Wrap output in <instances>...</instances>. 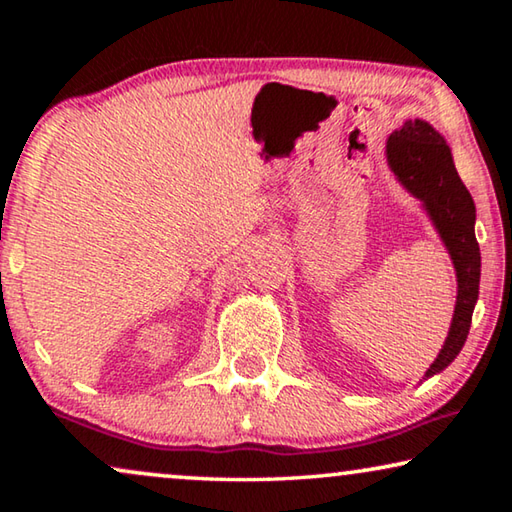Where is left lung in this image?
I'll use <instances>...</instances> for the list:
<instances>
[{
    "instance_id": "obj_1",
    "label": "left lung",
    "mask_w": 512,
    "mask_h": 512,
    "mask_svg": "<svg viewBox=\"0 0 512 512\" xmlns=\"http://www.w3.org/2000/svg\"><path fill=\"white\" fill-rule=\"evenodd\" d=\"M386 162L397 183L422 203L443 241L456 271V307L443 350L424 372L429 379L443 372L463 350L470 334L472 311L479 300L481 253L476 244V207L454 167L445 137L424 119H406L386 140Z\"/></svg>"
}]
</instances>
